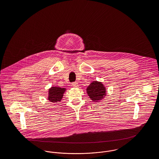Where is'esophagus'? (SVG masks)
I'll list each match as a JSON object with an SVG mask.
<instances>
[{
  "label": "esophagus",
  "instance_id": "esophagus-1",
  "mask_svg": "<svg viewBox=\"0 0 159 159\" xmlns=\"http://www.w3.org/2000/svg\"><path fill=\"white\" fill-rule=\"evenodd\" d=\"M71 85H72V86L74 87V88H76V87L78 86V84L77 82H73V83H72Z\"/></svg>",
  "mask_w": 159,
  "mask_h": 159
}]
</instances>
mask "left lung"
Here are the masks:
<instances>
[{
  "mask_svg": "<svg viewBox=\"0 0 159 159\" xmlns=\"http://www.w3.org/2000/svg\"><path fill=\"white\" fill-rule=\"evenodd\" d=\"M87 93L93 102H97L106 95V89L102 83L95 81L88 87Z\"/></svg>",
  "mask_w": 159,
  "mask_h": 159,
  "instance_id": "1",
  "label": "left lung"
}]
</instances>
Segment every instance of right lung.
Here are the masks:
<instances>
[{
  "mask_svg": "<svg viewBox=\"0 0 159 159\" xmlns=\"http://www.w3.org/2000/svg\"><path fill=\"white\" fill-rule=\"evenodd\" d=\"M66 88H61L59 87H52L49 90L48 100L51 102H57L61 101Z\"/></svg>",
  "mask_w": 159,
  "mask_h": 159,
  "instance_id": "add662e5",
  "label": "right lung"
}]
</instances>
